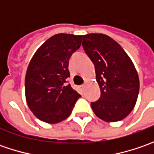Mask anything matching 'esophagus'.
I'll use <instances>...</instances> for the list:
<instances>
[{
  "instance_id": "obj_1",
  "label": "esophagus",
  "mask_w": 154,
  "mask_h": 154,
  "mask_svg": "<svg viewBox=\"0 0 154 154\" xmlns=\"http://www.w3.org/2000/svg\"><path fill=\"white\" fill-rule=\"evenodd\" d=\"M84 88H85V85H80V86H79V89H80L81 92L84 91Z\"/></svg>"
}]
</instances>
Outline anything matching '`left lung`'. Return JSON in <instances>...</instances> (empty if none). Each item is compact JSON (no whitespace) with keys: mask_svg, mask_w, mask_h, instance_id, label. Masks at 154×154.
<instances>
[{"mask_svg":"<svg viewBox=\"0 0 154 154\" xmlns=\"http://www.w3.org/2000/svg\"><path fill=\"white\" fill-rule=\"evenodd\" d=\"M82 46L95 66L101 96L91 103L98 118L113 122L134 109L140 89L138 73L132 60L116 41L102 33L82 36Z\"/></svg>","mask_w":154,"mask_h":154,"instance_id":"left-lung-1","label":"left lung"}]
</instances>
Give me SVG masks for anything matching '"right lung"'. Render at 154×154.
Wrapping results in <instances>:
<instances>
[{
	"mask_svg": "<svg viewBox=\"0 0 154 154\" xmlns=\"http://www.w3.org/2000/svg\"><path fill=\"white\" fill-rule=\"evenodd\" d=\"M81 35L59 33L47 39L29 62L25 80L26 100L36 117L57 123L71 114L80 95L66 79L69 59L81 45Z\"/></svg>",
	"mask_w": 154,
	"mask_h": 154,
	"instance_id": "obj_1",
	"label": "right lung"
}]
</instances>
